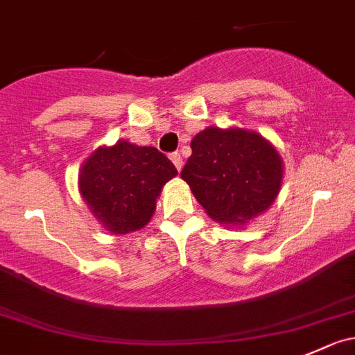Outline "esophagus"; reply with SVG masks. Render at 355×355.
Masks as SVG:
<instances>
[{
    "instance_id": "34e87169",
    "label": "esophagus",
    "mask_w": 355,
    "mask_h": 355,
    "mask_svg": "<svg viewBox=\"0 0 355 355\" xmlns=\"http://www.w3.org/2000/svg\"><path fill=\"white\" fill-rule=\"evenodd\" d=\"M170 157H171V161H173L175 166H177V170H182V166H184V159H182L180 154L173 153Z\"/></svg>"
}]
</instances>
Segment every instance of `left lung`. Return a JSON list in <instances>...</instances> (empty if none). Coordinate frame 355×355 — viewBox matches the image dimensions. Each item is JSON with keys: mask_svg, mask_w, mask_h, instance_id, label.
Returning a JSON list of instances; mask_svg holds the SVG:
<instances>
[{"mask_svg": "<svg viewBox=\"0 0 355 355\" xmlns=\"http://www.w3.org/2000/svg\"><path fill=\"white\" fill-rule=\"evenodd\" d=\"M182 170L199 205L218 223H246L276 199L283 161L261 135L206 128L192 139Z\"/></svg>", "mask_w": 355, "mask_h": 355, "instance_id": "1", "label": "left lung"}]
</instances>
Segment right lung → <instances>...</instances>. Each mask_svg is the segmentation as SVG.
I'll return each instance as SVG.
<instances>
[{"label":"right lung","mask_w":355,"mask_h":355,"mask_svg":"<svg viewBox=\"0 0 355 355\" xmlns=\"http://www.w3.org/2000/svg\"><path fill=\"white\" fill-rule=\"evenodd\" d=\"M175 175L177 168L156 147L118 142L86 159L79 189L107 230L128 234L149 222L161 189Z\"/></svg>","instance_id":"1"}]
</instances>
